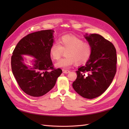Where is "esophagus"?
<instances>
[{
	"mask_svg": "<svg viewBox=\"0 0 129 129\" xmlns=\"http://www.w3.org/2000/svg\"><path fill=\"white\" fill-rule=\"evenodd\" d=\"M62 72H63V73H65V74H67L68 73L70 72V71H69V70H64V69H62Z\"/></svg>",
	"mask_w": 129,
	"mask_h": 129,
	"instance_id": "34e87169",
	"label": "esophagus"
}]
</instances>
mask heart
<instances>
[{
  "label": "heart",
  "instance_id": "obj_1",
  "mask_svg": "<svg viewBox=\"0 0 129 129\" xmlns=\"http://www.w3.org/2000/svg\"><path fill=\"white\" fill-rule=\"evenodd\" d=\"M64 52L66 57L56 62V67L67 68L74 63L76 65L85 63L91 56L92 47L90 43L84 42L76 36L64 35L60 38L58 43L54 42L51 45L49 54L53 60H57Z\"/></svg>",
  "mask_w": 129,
  "mask_h": 129
}]
</instances>
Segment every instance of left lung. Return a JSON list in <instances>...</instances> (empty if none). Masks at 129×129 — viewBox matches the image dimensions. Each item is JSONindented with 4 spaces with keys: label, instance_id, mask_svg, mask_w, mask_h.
<instances>
[{
    "label": "left lung",
    "instance_id": "1",
    "mask_svg": "<svg viewBox=\"0 0 129 129\" xmlns=\"http://www.w3.org/2000/svg\"><path fill=\"white\" fill-rule=\"evenodd\" d=\"M85 36L92 47L89 60L77 71L73 87L84 98L92 99L108 88L117 71L116 50L111 42L97 34Z\"/></svg>",
    "mask_w": 129,
    "mask_h": 129
}]
</instances>
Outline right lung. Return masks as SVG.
Returning a JSON list of instances; mask_svg holds the SVG:
<instances>
[{"label": "right lung", "mask_w": 129, "mask_h": 129, "mask_svg": "<svg viewBox=\"0 0 129 129\" xmlns=\"http://www.w3.org/2000/svg\"><path fill=\"white\" fill-rule=\"evenodd\" d=\"M53 29L30 33L19 41L11 57V68L19 87L27 95L33 97L44 95L55 85L62 71L54 67L49 54L53 43ZM21 55L36 58L32 68L23 64Z\"/></svg>", "instance_id": "add662e5"}]
</instances>
